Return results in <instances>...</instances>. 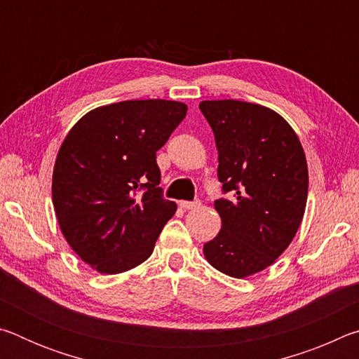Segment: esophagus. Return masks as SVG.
I'll list each match as a JSON object with an SVG mask.
<instances>
[{
    "label": "esophagus",
    "mask_w": 359,
    "mask_h": 359,
    "mask_svg": "<svg viewBox=\"0 0 359 359\" xmlns=\"http://www.w3.org/2000/svg\"><path fill=\"white\" fill-rule=\"evenodd\" d=\"M179 205L184 210H193V209H198L201 204H199V201H180Z\"/></svg>",
    "instance_id": "esophagus-1"
}]
</instances>
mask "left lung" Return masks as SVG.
I'll return each instance as SVG.
<instances>
[{
    "instance_id": "1",
    "label": "left lung",
    "mask_w": 359,
    "mask_h": 359,
    "mask_svg": "<svg viewBox=\"0 0 359 359\" xmlns=\"http://www.w3.org/2000/svg\"><path fill=\"white\" fill-rule=\"evenodd\" d=\"M215 136L218 180L231 198L215 201L222 229L204 257L223 274L244 278L287 250L307 203L302 145L287 120L269 107L218 100L199 104Z\"/></svg>"
}]
</instances>
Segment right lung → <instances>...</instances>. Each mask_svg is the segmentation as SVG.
Returning a JSON list of instances; mask_svg holds the SVG:
<instances>
[{
  "label": "right lung",
  "instance_id": "1",
  "mask_svg": "<svg viewBox=\"0 0 359 359\" xmlns=\"http://www.w3.org/2000/svg\"><path fill=\"white\" fill-rule=\"evenodd\" d=\"M187 104L131 100L96 107L58 150L52 201L65 239L101 274L147 259L177 210L163 198L156 151L185 118Z\"/></svg>",
  "mask_w": 359,
  "mask_h": 359
}]
</instances>
